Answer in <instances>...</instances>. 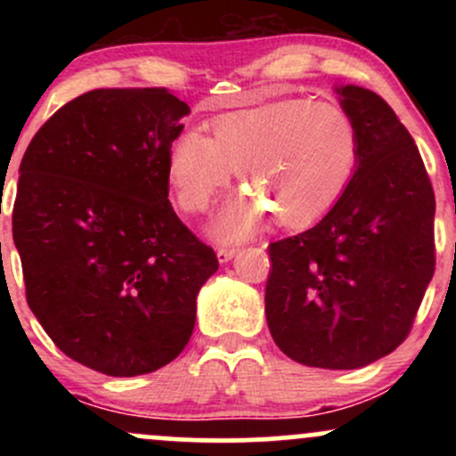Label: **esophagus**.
<instances>
[{"label": "esophagus", "instance_id": "1", "mask_svg": "<svg viewBox=\"0 0 456 456\" xmlns=\"http://www.w3.org/2000/svg\"><path fill=\"white\" fill-rule=\"evenodd\" d=\"M235 253H238V248H232V246H221V248L216 250V257L221 264H227L229 259L235 257Z\"/></svg>", "mask_w": 456, "mask_h": 456}]
</instances>
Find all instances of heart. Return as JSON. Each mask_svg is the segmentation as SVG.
Instances as JSON below:
<instances>
[{"label": "heart", "mask_w": 456, "mask_h": 456, "mask_svg": "<svg viewBox=\"0 0 456 456\" xmlns=\"http://www.w3.org/2000/svg\"><path fill=\"white\" fill-rule=\"evenodd\" d=\"M358 154V128L341 104L287 98L223 115L210 137L186 130L171 145L167 174L182 210L197 214L238 171L262 203L240 195L223 208L214 229L235 240L257 227L264 207L281 227L322 221L347 191Z\"/></svg>", "instance_id": "1"}]
</instances>
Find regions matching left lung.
I'll list each match as a JSON object with an SVG mask.
<instances>
[{"mask_svg": "<svg viewBox=\"0 0 456 456\" xmlns=\"http://www.w3.org/2000/svg\"><path fill=\"white\" fill-rule=\"evenodd\" d=\"M337 92L358 128V167L315 227L268 246L265 317L291 360L347 370L411 332L436 272V195L390 104L358 86Z\"/></svg>", "mask_w": 456, "mask_h": 456, "instance_id": "8db88e82", "label": "left lung"}]
</instances>
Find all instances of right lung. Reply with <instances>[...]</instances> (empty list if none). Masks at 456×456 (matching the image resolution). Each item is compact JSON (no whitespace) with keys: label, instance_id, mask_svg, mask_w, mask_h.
I'll return each instance as SVG.
<instances>
[{"label":"right lung","instance_id":"right-lung-1","mask_svg":"<svg viewBox=\"0 0 456 456\" xmlns=\"http://www.w3.org/2000/svg\"><path fill=\"white\" fill-rule=\"evenodd\" d=\"M188 111L165 87L92 90L20 160L12 238L28 305L68 358L111 378L182 354L218 270L169 203L167 156Z\"/></svg>","mask_w":456,"mask_h":456}]
</instances>
